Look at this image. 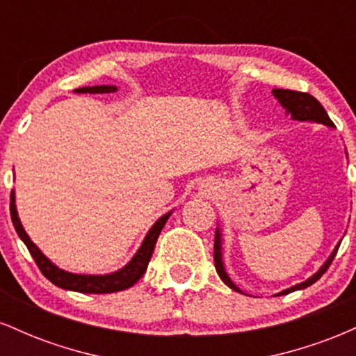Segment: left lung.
Segmentation results:
<instances>
[{
  "label": "left lung",
  "instance_id": "left-lung-1",
  "mask_svg": "<svg viewBox=\"0 0 356 356\" xmlns=\"http://www.w3.org/2000/svg\"><path fill=\"white\" fill-rule=\"evenodd\" d=\"M273 93H275V97L277 100H280V104L283 105L286 108V112L291 113V117L295 118V120H309V122H318V124H323V125H328V127H334V124L332 122V118L328 117V113H326V110L323 108V105L314 99L313 95H309V93H305V92H296V90H284V88H275L273 90ZM219 232H216V244H214V264H216V271H218V275L220 280L224 281L227 286H229L231 289H234V291H239V288L236 286L232 281L229 280V276L226 275V271H224V266H222V259H220V239H219ZM338 248L333 251V254L330 256V259L326 261L325 264H323L320 271L316 273V275L309 277V280H306L305 283H300L296 286H293V288L289 289H284V291H281L280 295H288V293L291 291H296V289H305L308 288V286H312L313 283H316L320 277L325 275L326 269L330 268V264L333 263L334 256H337L338 252Z\"/></svg>",
  "mask_w": 356,
  "mask_h": 356
}]
</instances>
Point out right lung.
<instances>
[{
	"instance_id": "add662e5",
	"label": "right lung",
	"mask_w": 356,
	"mask_h": 356,
	"mask_svg": "<svg viewBox=\"0 0 356 356\" xmlns=\"http://www.w3.org/2000/svg\"><path fill=\"white\" fill-rule=\"evenodd\" d=\"M115 87H107V85H102V87H83L76 88L75 92L80 93H113ZM10 212H11V220H13V226L18 236L22 238L24 246L28 248L31 257L35 259L36 266L40 268V271L43 273V276L47 280H50L53 284H56L58 288L70 289V291H79V293H87V295H105V293H115L122 291V289L130 288L140 280L142 275L145 273L147 266H149V261L152 257L155 243H157L159 234H161L162 227L165 226L169 214L162 216L157 222L154 224L152 229L149 231V234L145 236L144 243H142L140 249L137 251V254L134 256V259L120 271L113 273V275H105V276H83V275H72V273L63 271V269L56 268L55 264L50 263L47 257L43 256V252L35 246L33 241L28 238V234L24 232L22 222L18 219V212H16L15 206V194L11 192V202H10Z\"/></svg>"
}]
</instances>
